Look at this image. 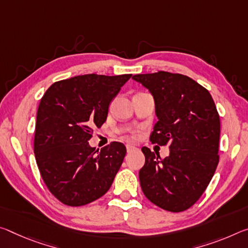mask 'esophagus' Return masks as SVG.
<instances>
[{
    "label": "esophagus",
    "mask_w": 248,
    "mask_h": 248,
    "mask_svg": "<svg viewBox=\"0 0 248 248\" xmlns=\"http://www.w3.org/2000/svg\"><path fill=\"white\" fill-rule=\"evenodd\" d=\"M136 147L135 145H131V144H127V151L128 152H131V151H133V150H136Z\"/></svg>",
    "instance_id": "obj_1"
}]
</instances>
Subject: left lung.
<instances>
[{"label":"left lung","instance_id":"left-lung-1","mask_svg":"<svg viewBox=\"0 0 248 248\" xmlns=\"http://www.w3.org/2000/svg\"><path fill=\"white\" fill-rule=\"evenodd\" d=\"M155 99L158 123L152 142L170 144V155L142 148V192L156 206L170 212L187 210L201 198L218 164L221 124L209 90L181 74L158 72L132 77Z\"/></svg>","mask_w":248,"mask_h":248}]
</instances>
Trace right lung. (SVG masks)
I'll return each instance as SVG.
<instances>
[{
	"instance_id": "right-lung-1",
	"label": "right lung",
	"mask_w": 248,
	"mask_h": 248,
	"mask_svg": "<svg viewBox=\"0 0 248 248\" xmlns=\"http://www.w3.org/2000/svg\"><path fill=\"white\" fill-rule=\"evenodd\" d=\"M131 75L88 74L61 80L46 90L38 106L34 153L46 186L69 206H81L107 192L125 155L121 142L96 150L93 128L108 116L111 100Z\"/></svg>"
}]
</instances>
